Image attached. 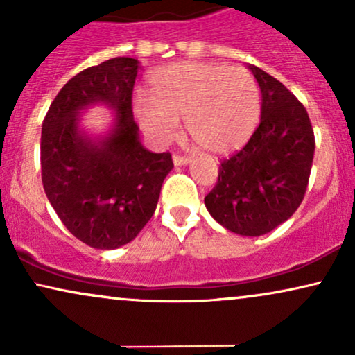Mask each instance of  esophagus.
<instances>
[{"label": "esophagus", "mask_w": 355, "mask_h": 355, "mask_svg": "<svg viewBox=\"0 0 355 355\" xmlns=\"http://www.w3.org/2000/svg\"><path fill=\"white\" fill-rule=\"evenodd\" d=\"M173 164H175V166L189 165V164H190V157H182V155H173Z\"/></svg>", "instance_id": "esophagus-1"}]
</instances>
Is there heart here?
<instances>
[{
  "label": "heart",
  "instance_id": "1",
  "mask_svg": "<svg viewBox=\"0 0 355 355\" xmlns=\"http://www.w3.org/2000/svg\"><path fill=\"white\" fill-rule=\"evenodd\" d=\"M150 98L133 110L145 135L157 145L172 141L178 120L203 153L227 157L255 133L262 112L260 88L250 73L218 63L183 61L160 68L150 80Z\"/></svg>",
  "mask_w": 355,
  "mask_h": 355
}]
</instances>
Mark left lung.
<instances>
[{
  "instance_id": "1",
  "label": "left lung",
  "mask_w": 355,
  "mask_h": 355,
  "mask_svg": "<svg viewBox=\"0 0 355 355\" xmlns=\"http://www.w3.org/2000/svg\"><path fill=\"white\" fill-rule=\"evenodd\" d=\"M248 70L262 93L260 125L240 152L222 162L205 207L227 230L259 237L302 203L315 140L304 105L274 76L254 64Z\"/></svg>"
}]
</instances>
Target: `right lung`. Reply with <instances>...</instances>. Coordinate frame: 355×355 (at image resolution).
<instances>
[{
	"mask_svg": "<svg viewBox=\"0 0 355 355\" xmlns=\"http://www.w3.org/2000/svg\"><path fill=\"white\" fill-rule=\"evenodd\" d=\"M138 60L118 56L80 71L60 89L43 120L42 180L63 225L87 245L113 250L140 234L173 168L172 155L148 152L133 120ZM114 110L112 130L89 137L79 115Z\"/></svg>",
	"mask_w": 355,
	"mask_h": 355,
	"instance_id": "add662e5",
	"label": "right lung"
}]
</instances>
